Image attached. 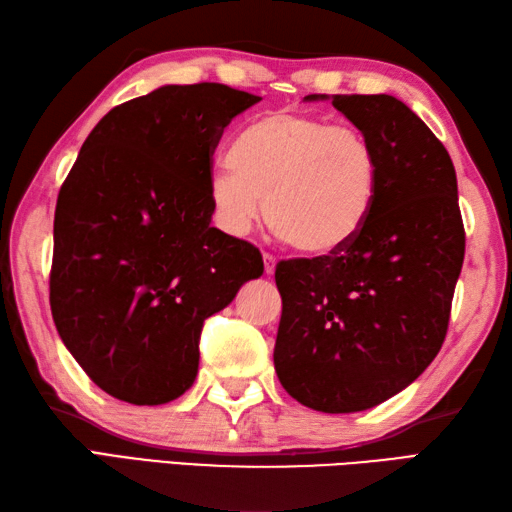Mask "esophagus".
Segmentation results:
<instances>
[{"mask_svg": "<svg viewBox=\"0 0 512 512\" xmlns=\"http://www.w3.org/2000/svg\"><path fill=\"white\" fill-rule=\"evenodd\" d=\"M275 264H277L275 255L264 253V270H266V275H273L275 273Z\"/></svg>", "mask_w": 512, "mask_h": 512, "instance_id": "34e87169", "label": "esophagus"}]
</instances>
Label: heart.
Masks as SVG:
<instances>
[{
  "label": "heart",
  "instance_id": "b5f03b06",
  "mask_svg": "<svg viewBox=\"0 0 512 512\" xmlns=\"http://www.w3.org/2000/svg\"><path fill=\"white\" fill-rule=\"evenodd\" d=\"M376 191L378 158L361 129L290 110L250 123L235 140L233 162L209 178L215 220L226 233L253 231L266 202L270 228L312 257L354 242Z\"/></svg>",
  "mask_w": 512,
  "mask_h": 512
}]
</instances>
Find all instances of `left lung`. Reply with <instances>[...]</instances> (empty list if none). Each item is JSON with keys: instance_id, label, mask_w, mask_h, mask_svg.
Segmentation results:
<instances>
[{"instance_id": "obj_1", "label": "left lung", "mask_w": 512, "mask_h": 512, "mask_svg": "<svg viewBox=\"0 0 512 512\" xmlns=\"http://www.w3.org/2000/svg\"><path fill=\"white\" fill-rule=\"evenodd\" d=\"M332 105L374 145L376 200L350 246L277 264L273 358L301 405L352 413L398 394L440 352L466 235L449 151L405 103L336 94Z\"/></svg>"}]
</instances>
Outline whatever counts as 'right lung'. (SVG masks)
<instances>
[{
  "mask_svg": "<svg viewBox=\"0 0 512 512\" xmlns=\"http://www.w3.org/2000/svg\"><path fill=\"white\" fill-rule=\"evenodd\" d=\"M262 101L222 83L165 85L116 105L63 180L50 308L107 394L162 405L187 391L204 319L264 273L259 248L211 226L224 127Z\"/></svg>",
  "mask_w": 512,
  "mask_h": 512,
  "instance_id": "right-lung-1",
  "label": "right lung"
}]
</instances>
